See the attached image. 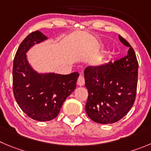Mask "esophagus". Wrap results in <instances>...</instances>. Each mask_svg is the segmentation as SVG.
Wrapping results in <instances>:
<instances>
[{
  "label": "esophagus",
  "instance_id": "1",
  "mask_svg": "<svg viewBox=\"0 0 151 151\" xmlns=\"http://www.w3.org/2000/svg\"><path fill=\"white\" fill-rule=\"evenodd\" d=\"M77 84L80 86H82L85 84V79H84L83 76V75H80L78 77V80H77Z\"/></svg>",
  "mask_w": 151,
  "mask_h": 151
}]
</instances>
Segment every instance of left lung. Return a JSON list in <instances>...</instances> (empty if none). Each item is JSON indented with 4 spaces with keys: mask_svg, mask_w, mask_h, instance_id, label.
Returning <instances> with one entry per match:
<instances>
[{
    "mask_svg": "<svg viewBox=\"0 0 151 151\" xmlns=\"http://www.w3.org/2000/svg\"><path fill=\"white\" fill-rule=\"evenodd\" d=\"M118 38L129 47L127 56L113 63L88 66L84 71L88 92L86 112L91 120L102 124L121 120L136 99L139 63L129 42L120 35Z\"/></svg>",
    "mask_w": 151,
    "mask_h": 151,
    "instance_id": "obj_1",
    "label": "left lung"
}]
</instances>
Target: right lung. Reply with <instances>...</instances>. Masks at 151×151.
<instances>
[{"label":"right lung","mask_w":151,"mask_h":151,"mask_svg":"<svg viewBox=\"0 0 151 151\" xmlns=\"http://www.w3.org/2000/svg\"><path fill=\"white\" fill-rule=\"evenodd\" d=\"M40 31L28 35L15 53L12 68L13 94L17 104L29 118L47 122L56 118L66 98L76 88L79 74H39L27 59V52L35 44L46 40Z\"/></svg>","instance_id":"right-lung-1"}]
</instances>
